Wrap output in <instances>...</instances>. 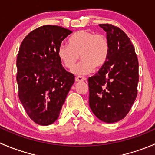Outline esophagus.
Returning a JSON list of instances; mask_svg holds the SVG:
<instances>
[{"instance_id": "34e87169", "label": "esophagus", "mask_w": 155, "mask_h": 155, "mask_svg": "<svg viewBox=\"0 0 155 155\" xmlns=\"http://www.w3.org/2000/svg\"><path fill=\"white\" fill-rule=\"evenodd\" d=\"M86 79L85 77H82V76H76V79H75V81L76 82H81V81H85Z\"/></svg>"}]
</instances>
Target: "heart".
<instances>
[{
    "label": "heart",
    "mask_w": 155,
    "mask_h": 155,
    "mask_svg": "<svg viewBox=\"0 0 155 155\" xmlns=\"http://www.w3.org/2000/svg\"><path fill=\"white\" fill-rule=\"evenodd\" d=\"M109 44L107 37L82 30L73 34L68 40V46L61 44L58 48V56L62 64L68 69L75 66L79 58V62L73 70L76 75H83L94 68L102 67L107 61Z\"/></svg>",
    "instance_id": "b5f03b06"
}]
</instances>
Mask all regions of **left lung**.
I'll return each instance as SVG.
<instances>
[{
    "mask_svg": "<svg viewBox=\"0 0 155 155\" xmlns=\"http://www.w3.org/2000/svg\"><path fill=\"white\" fill-rule=\"evenodd\" d=\"M99 25L107 32L109 51L105 64L87 80L89 106L100 120L114 123L127 115L137 97L139 62L122 30L110 24Z\"/></svg>",
    "mask_w": 155,
    "mask_h": 155,
    "instance_id": "8db88e82",
    "label": "left lung"
}]
</instances>
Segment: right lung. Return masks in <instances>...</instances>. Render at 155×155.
Masks as SVG:
<instances>
[{"label": "right lung", "mask_w": 155, "mask_h": 155, "mask_svg": "<svg viewBox=\"0 0 155 155\" xmlns=\"http://www.w3.org/2000/svg\"><path fill=\"white\" fill-rule=\"evenodd\" d=\"M72 33L57 25L30 32L17 55L18 97L32 121L49 125L58 119L75 76L63 68L58 48Z\"/></svg>", "instance_id": "obj_1"}]
</instances>
